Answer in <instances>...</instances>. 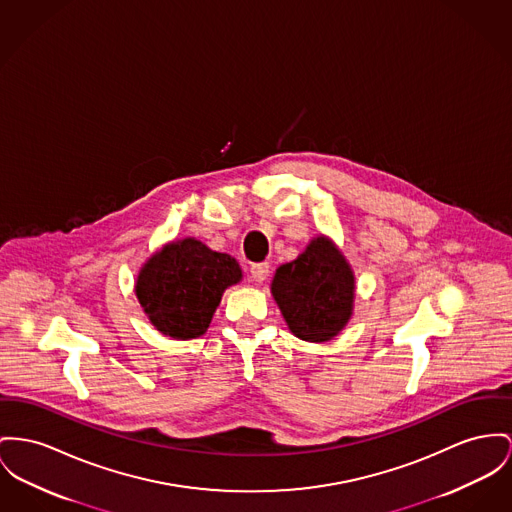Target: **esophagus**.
<instances>
[{"mask_svg": "<svg viewBox=\"0 0 512 512\" xmlns=\"http://www.w3.org/2000/svg\"><path fill=\"white\" fill-rule=\"evenodd\" d=\"M268 273H270V264L268 262H260V264H252L250 266V275L258 283H262L268 277Z\"/></svg>", "mask_w": 512, "mask_h": 512, "instance_id": "34e87169", "label": "esophagus"}]
</instances>
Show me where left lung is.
I'll return each instance as SVG.
<instances>
[{
	"mask_svg": "<svg viewBox=\"0 0 512 512\" xmlns=\"http://www.w3.org/2000/svg\"><path fill=\"white\" fill-rule=\"evenodd\" d=\"M272 297L299 340H334L353 316L355 273L340 246L318 235L297 260L281 264L272 279Z\"/></svg>",
	"mask_w": 512,
	"mask_h": 512,
	"instance_id": "8db88e82",
	"label": "left lung"
}]
</instances>
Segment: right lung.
<instances>
[{
  "label": "right lung",
  "mask_w": 512,
  "mask_h": 512,
  "mask_svg": "<svg viewBox=\"0 0 512 512\" xmlns=\"http://www.w3.org/2000/svg\"><path fill=\"white\" fill-rule=\"evenodd\" d=\"M242 281L239 262L194 237L171 240L139 268L136 297L149 322L172 340L204 336L225 289Z\"/></svg>",
  "instance_id": "obj_1"
}]
</instances>
